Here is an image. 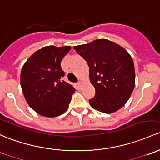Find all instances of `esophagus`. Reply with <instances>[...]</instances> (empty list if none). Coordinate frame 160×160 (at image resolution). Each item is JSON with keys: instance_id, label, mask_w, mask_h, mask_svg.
Masks as SVG:
<instances>
[{"instance_id": "1", "label": "esophagus", "mask_w": 160, "mask_h": 160, "mask_svg": "<svg viewBox=\"0 0 160 160\" xmlns=\"http://www.w3.org/2000/svg\"><path fill=\"white\" fill-rule=\"evenodd\" d=\"M82 82H78V83H77V85H78V86L79 87V88H81V87H82Z\"/></svg>"}]
</instances>
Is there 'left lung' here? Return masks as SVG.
I'll return each instance as SVG.
<instances>
[{"instance_id":"8db88e82","label":"left lung","mask_w":160,"mask_h":160,"mask_svg":"<svg viewBox=\"0 0 160 160\" xmlns=\"http://www.w3.org/2000/svg\"><path fill=\"white\" fill-rule=\"evenodd\" d=\"M89 67L95 95L89 100L94 109L112 113L124 106L135 87L134 63L127 51L108 39L75 46Z\"/></svg>"}]
</instances>
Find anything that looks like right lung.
<instances>
[{"instance_id":"1","label":"right lung","mask_w":160,"mask_h":160,"mask_svg":"<svg viewBox=\"0 0 160 160\" xmlns=\"http://www.w3.org/2000/svg\"><path fill=\"white\" fill-rule=\"evenodd\" d=\"M70 46H46L26 61L21 72V85L28 104L38 114L53 118L67 111L75 88L62 80L61 62Z\"/></svg>"}]
</instances>
